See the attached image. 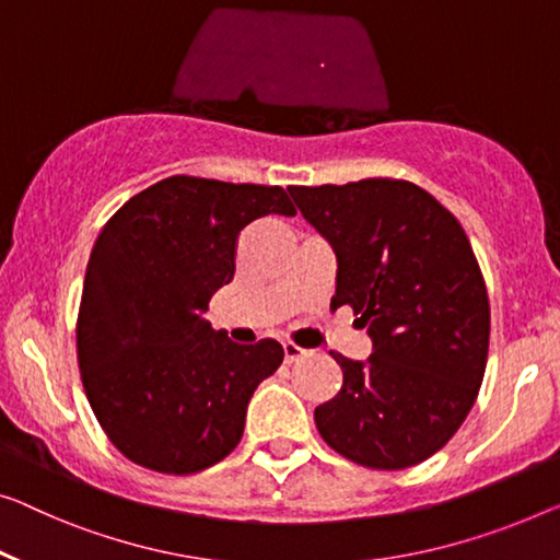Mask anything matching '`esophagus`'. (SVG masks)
Returning a JSON list of instances; mask_svg holds the SVG:
<instances>
[{"instance_id": "1", "label": "esophagus", "mask_w": 560, "mask_h": 560, "mask_svg": "<svg viewBox=\"0 0 560 560\" xmlns=\"http://www.w3.org/2000/svg\"><path fill=\"white\" fill-rule=\"evenodd\" d=\"M306 354H308V349H302L299 345H294V341H283V360H287L289 364L299 362Z\"/></svg>"}]
</instances>
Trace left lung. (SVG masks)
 <instances>
[{"label": "left lung", "mask_w": 560, "mask_h": 560, "mask_svg": "<svg viewBox=\"0 0 560 560\" xmlns=\"http://www.w3.org/2000/svg\"><path fill=\"white\" fill-rule=\"evenodd\" d=\"M304 219L337 254L331 308L352 306L372 337L339 395L314 410L331 450L372 470L428 460L455 435L482 385L488 289L460 221L410 180L291 186Z\"/></svg>", "instance_id": "1"}]
</instances>
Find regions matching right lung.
I'll list each match as a JSON object with an SVG mask.
<instances>
[{
	"instance_id": "obj_1",
	"label": "right lung",
	"mask_w": 560,
	"mask_h": 560,
	"mask_svg": "<svg viewBox=\"0 0 560 560\" xmlns=\"http://www.w3.org/2000/svg\"><path fill=\"white\" fill-rule=\"evenodd\" d=\"M296 215L287 190L171 175L105 223L78 314L82 387L100 428L136 465L190 475L244 435L248 399L283 362L279 341L236 345L203 319L236 271L238 233Z\"/></svg>"
}]
</instances>
